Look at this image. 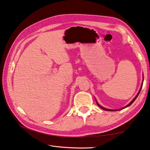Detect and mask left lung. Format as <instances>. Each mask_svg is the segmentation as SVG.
Here are the masks:
<instances>
[{"instance_id": "1", "label": "left lung", "mask_w": 150, "mask_h": 150, "mask_svg": "<svg viewBox=\"0 0 150 150\" xmlns=\"http://www.w3.org/2000/svg\"><path fill=\"white\" fill-rule=\"evenodd\" d=\"M143 84V83H142ZM141 88H142V86H141V88H140V90H139V93H137V96L135 97V98H134L133 99V101H132L131 103H130L129 104V105H127V106H126L125 108H126V107H129V106H130V105L132 104V103H133L134 101V100H135V99H137V97H138V96H139V93H140V90H141ZM97 104H98V106H99V107H100V108H102V109H103V110H107V111H114V110H110V109H107V108H104V107H101V106H100V105H99L98 103H97Z\"/></svg>"}]
</instances>
